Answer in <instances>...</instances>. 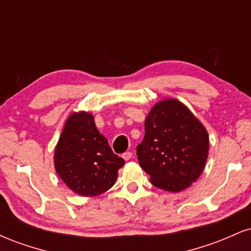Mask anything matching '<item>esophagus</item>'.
<instances>
[{"label": "esophagus", "instance_id": "34e87169", "mask_svg": "<svg viewBox=\"0 0 251 251\" xmlns=\"http://www.w3.org/2000/svg\"><path fill=\"white\" fill-rule=\"evenodd\" d=\"M123 158L126 160V162H127V160H129L132 158V152H129V151L125 152V153L123 154Z\"/></svg>", "mask_w": 251, "mask_h": 251}]
</instances>
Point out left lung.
<instances>
[{"label":"left lung","instance_id":"8db88e82","mask_svg":"<svg viewBox=\"0 0 251 251\" xmlns=\"http://www.w3.org/2000/svg\"><path fill=\"white\" fill-rule=\"evenodd\" d=\"M208 153L206 128L183 102L170 98L151 108L137 155L154 186L170 192L188 189L203 172Z\"/></svg>","mask_w":251,"mask_h":251}]
</instances>
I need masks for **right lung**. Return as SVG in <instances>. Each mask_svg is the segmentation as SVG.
<instances>
[{
	"label": "right lung",
	"mask_w": 251,
	"mask_h": 251,
	"mask_svg": "<svg viewBox=\"0 0 251 251\" xmlns=\"http://www.w3.org/2000/svg\"><path fill=\"white\" fill-rule=\"evenodd\" d=\"M125 164L113 153L88 112H73L66 120L54 151V166L63 183L76 195L93 197L116 183Z\"/></svg>",
	"instance_id": "1"
}]
</instances>
